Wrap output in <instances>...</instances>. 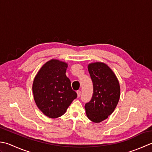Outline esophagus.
Returning a JSON list of instances; mask_svg holds the SVG:
<instances>
[{
    "label": "esophagus",
    "instance_id": "1",
    "mask_svg": "<svg viewBox=\"0 0 152 152\" xmlns=\"http://www.w3.org/2000/svg\"><path fill=\"white\" fill-rule=\"evenodd\" d=\"M77 96H78V97H80V96H81V91H77Z\"/></svg>",
    "mask_w": 152,
    "mask_h": 152
}]
</instances>
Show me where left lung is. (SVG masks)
Listing matches in <instances>:
<instances>
[{"label":"left lung","instance_id":"1","mask_svg":"<svg viewBox=\"0 0 152 152\" xmlns=\"http://www.w3.org/2000/svg\"><path fill=\"white\" fill-rule=\"evenodd\" d=\"M93 82L94 93L86 103L88 118L94 123L107 118L117 107L120 98V85L115 73L106 64L97 62L88 65Z\"/></svg>","mask_w":152,"mask_h":152}]
</instances>
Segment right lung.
<instances>
[{"instance_id":"right-lung-1","label":"right lung","mask_w":152,"mask_h":152,"mask_svg":"<svg viewBox=\"0 0 152 152\" xmlns=\"http://www.w3.org/2000/svg\"><path fill=\"white\" fill-rule=\"evenodd\" d=\"M68 64L56 59L47 62L35 76L32 90L37 107L47 117L55 118L66 113L77 97L66 76Z\"/></svg>"}]
</instances>
